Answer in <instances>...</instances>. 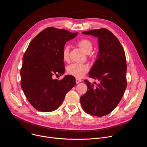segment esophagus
<instances>
[{"label": "esophagus", "instance_id": "obj_1", "mask_svg": "<svg viewBox=\"0 0 147 147\" xmlns=\"http://www.w3.org/2000/svg\"><path fill=\"white\" fill-rule=\"evenodd\" d=\"M76 83L78 84V83L81 82V81H82V80H81V79H80V78H76Z\"/></svg>", "mask_w": 147, "mask_h": 147}]
</instances>
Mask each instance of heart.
<instances>
[{
  "label": "heart",
  "instance_id": "1",
  "mask_svg": "<svg viewBox=\"0 0 147 147\" xmlns=\"http://www.w3.org/2000/svg\"><path fill=\"white\" fill-rule=\"evenodd\" d=\"M77 45L86 54H89L92 49V44L88 39H82L77 42ZM63 60L67 61L69 60V48L65 46L62 51ZM88 66L87 65L73 63L69 65L67 69V73L76 77L81 78L88 70Z\"/></svg>",
  "mask_w": 147,
  "mask_h": 147
}]
</instances>
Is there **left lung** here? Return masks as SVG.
I'll list each match as a JSON object with an SVG mask.
<instances>
[{
    "mask_svg": "<svg viewBox=\"0 0 147 147\" xmlns=\"http://www.w3.org/2000/svg\"><path fill=\"white\" fill-rule=\"evenodd\" d=\"M82 34L98 38L99 51L89 75L99 83L94 86L88 80L84 81L88 90L80 97V102L86 112L101 117L116 108L126 88L125 55L119 39L107 29L92 30Z\"/></svg>",
    "mask_w": 147,
    "mask_h": 147,
    "instance_id": "1",
    "label": "left lung"
}]
</instances>
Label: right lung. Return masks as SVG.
<instances>
[{"instance_id":"obj_1","label":"right lung","mask_w":147,"mask_h":147,"mask_svg":"<svg viewBox=\"0 0 147 147\" xmlns=\"http://www.w3.org/2000/svg\"><path fill=\"white\" fill-rule=\"evenodd\" d=\"M78 32L49 27L30 43L23 57L21 87L31 105L43 112L57 109L66 94L76 86V78L66 75L59 80L53 76L64 74L62 51L67 41Z\"/></svg>"}]
</instances>
